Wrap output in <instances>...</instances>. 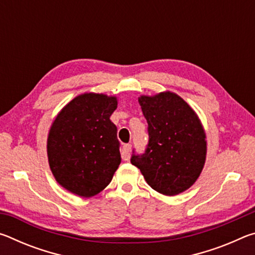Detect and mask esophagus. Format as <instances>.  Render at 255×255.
Wrapping results in <instances>:
<instances>
[{"label": "esophagus", "mask_w": 255, "mask_h": 255, "mask_svg": "<svg viewBox=\"0 0 255 255\" xmlns=\"http://www.w3.org/2000/svg\"><path fill=\"white\" fill-rule=\"evenodd\" d=\"M130 152H131V145L130 144H126L123 146L122 148V157L124 161H129L130 158Z\"/></svg>", "instance_id": "esophagus-1"}]
</instances>
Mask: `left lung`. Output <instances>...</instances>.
Listing matches in <instances>:
<instances>
[{
    "label": "left lung",
    "instance_id": "8db88e82",
    "mask_svg": "<svg viewBox=\"0 0 255 255\" xmlns=\"http://www.w3.org/2000/svg\"><path fill=\"white\" fill-rule=\"evenodd\" d=\"M148 124L149 140L143 155L130 162L155 191L176 196L188 190L204 169L206 131L196 111L174 92L138 98Z\"/></svg>",
    "mask_w": 255,
    "mask_h": 255
}]
</instances>
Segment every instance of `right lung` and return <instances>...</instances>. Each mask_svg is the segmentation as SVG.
Wrapping results in <instances>:
<instances>
[{"mask_svg":"<svg viewBox=\"0 0 255 255\" xmlns=\"http://www.w3.org/2000/svg\"><path fill=\"white\" fill-rule=\"evenodd\" d=\"M117 106V97L85 92L56 116L47 155L55 180L67 191L90 198L111 182L122 162L117 127L110 120Z\"/></svg>","mask_w":255,"mask_h":255,"instance_id":"add662e5","label":"right lung"}]
</instances>
